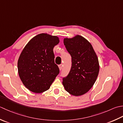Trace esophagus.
Segmentation results:
<instances>
[{"label": "esophagus", "mask_w": 123, "mask_h": 123, "mask_svg": "<svg viewBox=\"0 0 123 123\" xmlns=\"http://www.w3.org/2000/svg\"><path fill=\"white\" fill-rule=\"evenodd\" d=\"M58 67H59V70H60V71H61V70L62 69V64L59 65Z\"/></svg>", "instance_id": "1"}]
</instances>
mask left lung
Returning a JSON list of instances; mask_svg holds the SVG:
<instances>
[{
	"label": "left lung",
	"instance_id": "8db88e82",
	"mask_svg": "<svg viewBox=\"0 0 123 123\" xmlns=\"http://www.w3.org/2000/svg\"><path fill=\"white\" fill-rule=\"evenodd\" d=\"M64 43L72 57V66L63 77L65 89L72 95L85 94L96 82L99 72L98 59L92 45L81 36L65 38Z\"/></svg>",
	"mask_w": 123,
	"mask_h": 123
}]
</instances>
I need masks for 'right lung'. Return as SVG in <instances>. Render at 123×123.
Listing matches in <instances>:
<instances>
[{
	"label": "right lung",
	"mask_w": 123,
	"mask_h": 123,
	"mask_svg": "<svg viewBox=\"0 0 123 123\" xmlns=\"http://www.w3.org/2000/svg\"><path fill=\"white\" fill-rule=\"evenodd\" d=\"M59 42L56 36L39 34L22 51L17 63L18 74L25 86L31 91L41 93L47 91L59 73L53 51Z\"/></svg>",
	"instance_id": "obj_1"
}]
</instances>
